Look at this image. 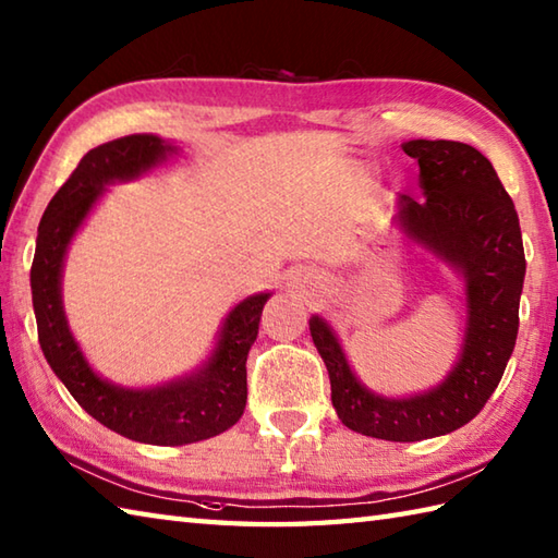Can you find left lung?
Here are the masks:
<instances>
[{"label": "left lung", "instance_id": "obj_1", "mask_svg": "<svg viewBox=\"0 0 558 558\" xmlns=\"http://www.w3.org/2000/svg\"><path fill=\"white\" fill-rule=\"evenodd\" d=\"M402 150L420 165L424 198H398V228L453 268L465 290V330L453 369L414 396L366 388L326 318L310 330L330 376V400L348 429L384 441H422L477 417L499 386L518 338L525 252L511 196L477 148L460 141L414 138Z\"/></svg>", "mask_w": 558, "mask_h": 558}]
</instances>
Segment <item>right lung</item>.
Wrapping results in <instances>:
<instances>
[{
  "instance_id": "right-lung-1",
  "label": "right lung",
  "mask_w": 558,
  "mask_h": 558,
  "mask_svg": "<svg viewBox=\"0 0 558 558\" xmlns=\"http://www.w3.org/2000/svg\"><path fill=\"white\" fill-rule=\"evenodd\" d=\"M180 150L156 134H132L88 150L47 204L31 268L33 310L47 364L90 417L132 441L184 446L218 436L240 422L246 405V354L258 336L264 304L272 292L248 294L232 306L208 360L168 384L129 388L102 378L71 333L62 272L69 244L105 186L132 182Z\"/></svg>"
}]
</instances>
